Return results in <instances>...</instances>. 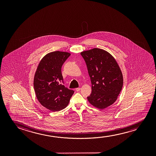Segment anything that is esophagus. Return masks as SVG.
Returning a JSON list of instances; mask_svg holds the SVG:
<instances>
[{
	"label": "esophagus",
	"mask_w": 156,
	"mask_h": 156,
	"mask_svg": "<svg viewBox=\"0 0 156 156\" xmlns=\"http://www.w3.org/2000/svg\"><path fill=\"white\" fill-rule=\"evenodd\" d=\"M81 90V88H77L76 89V90L77 91V92H79L80 90Z\"/></svg>",
	"instance_id": "esophagus-1"
}]
</instances>
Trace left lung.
<instances>
[{"mask_svg": "<svg viewBox=\"0 0 156 156\" xmlns=\"http://www.w3.org/2000/svg\"><path fill=\"white\" fill-rule=\"evenodd\" d=\"M92 83L88 101L96 108L104 109L117 100L123 85L122 71L109 52L94 48L81 52Z\"/></svg>", "mask_w": 156, "mask_h": 156, "instance_id": "obj_1", "label": "left lung"}]
</instances>
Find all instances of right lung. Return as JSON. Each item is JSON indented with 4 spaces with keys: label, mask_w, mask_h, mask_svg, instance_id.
Returning <instances> with one entry per match:
<instances>
[{
    "label": "right lung",
    "mask_w": 156,
    "mask_h": 156,
    "mask_svg": "<svg viewBox=\"0 0 156 156\" xmlns=\"http://www.w3.org/2000/svg\"><path fill=\"white\" fill-rule=\"evenodd\" d=\"M65 51L47 54L41 60L34 75V86L36 97L43 107L58 111L68 105L74 90L60 83L63 81L61 68L70 55Z\"/></svg>",
    "instance_id": "add662e5"
}]
</instances>
